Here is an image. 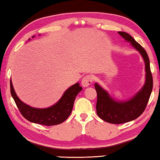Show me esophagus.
<instances>
[{"instance_id": "obj_1", "label": "esophagus", "mask_w": 160, "mask_h": 160, "mask_svg": "<svg viewBox=\"0 0 160 160\" xmlns=\"http://www.w3.org/2000/svg\"><path fill=\"white\" fill-rule=\"evenodd\" d=\"M93 78L91 75H86V76L84 77L82 80V85L84 88H87V87L90 86L92 82Z\"/></svg>"}]
</instances>
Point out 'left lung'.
I'll return each mask as SVG.
<instances>
[{
    "instance_id": "8db88e82",
    "label": "left lung",
    "mask_w": 160,
    "mask_h": 160,
    "mask_svg": "<svg viewBox=\"0 0 160 160\" xmlns=\"http://www.w3.org/2000/svg\"><path fill=\"white\" fill-rule=\"evenodd\" d=\"M126 42L142 56L145 62V82L131 99L126 101H117L109 93L102 88L98 83L94 84L97 94V113L100 118L113 124H121L135 120L144 112L152 90L153 80L150 66V60L145 50L132 38L124 32H118Z\"/></svg>"
}]
</instances>
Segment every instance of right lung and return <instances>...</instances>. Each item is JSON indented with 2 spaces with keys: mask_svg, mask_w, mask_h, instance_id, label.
<instances>
[{
  "mask_svg": "<svg viewBox=\"0 0 160 160\" xmlns=\"http://www.w3.org/2000/svg\"><path fill=\"white\" fill-rule=\"evenodd\" d=\"M10 83L11 95L21 114L30 122L47 126L58 125L68 118L73 107L75 97L82 90L79 83H75L64 92L61 99L53 106L39 109L29 106L22 102L15 93L11 80Z\"/></svg>",
  "mask_w": 160,
  "mask_h": 160,
  "instance_id": "obj_1",
  "label": "right lung"
}]
</instances>
